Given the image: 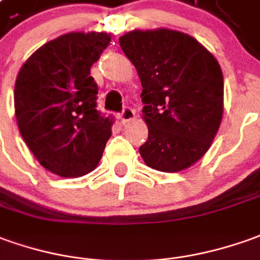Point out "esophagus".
<instances>
[{
	"instance_id": "obj_1",
	"label": "esophagus",
	"mask_w": 260,
	"mask_h": 260,
	"mask_svg": "<svg viewBox=\"0 0 260 260\" xmlns=\"http://www.w3.org/2000/svg\"><path fill=\"white\" fill-rule=\"evenodd\" d=\"M119 119L123 124H126L128 121H132V120L136 119V113H134V110L132 107H124L123 112L119 114Z\"/></svg>"
}]
</instances>
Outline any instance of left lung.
<instances>
[{
    "label": "left lung",
    "instance_id": "8db88e82",
    "mask_svg": "<svg viewBox=\"0 0 260 260\" xmlns=\"http://www.w3.org/2000/svg\"><path fill=\"white\" fill-rule=\"evenodd\" d=\"M143 86L148 140L139 148L148 167L178 173L204 157L223 113V76L211 52L184 32L134 29L119 38Z\"/></svg>",
    "mask_w": 260,
    "mask_h": 260
}]
</instances>
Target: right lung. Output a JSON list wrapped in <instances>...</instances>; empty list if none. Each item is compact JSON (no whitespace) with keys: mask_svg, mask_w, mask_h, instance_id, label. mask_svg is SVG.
<instances>
[{"mask_svg":"<svg viewBox=\"0 0 260 260\" xmlns=\"http://www.w3.org/2000/svg\"><path fill=\"white\" fill-rule=\"evenodd\" d=\"M107 32H69L42 45L18 72V128L39 164L65 178L98 167L112 119L96 109L90 68L110 44Z\"/></svg>","mask_w":260,"mask_h":260,"instance_id":"add662e5","label":"right lung"}]
</instances>
